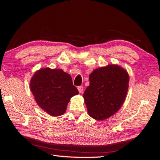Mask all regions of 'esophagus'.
<instances>
[{
  "mask_svg": "<svg viewBox=\"0 0 160 160\" xmlns=\"http://www.w3.org/2000/svg\"><path fill=\"white\" fill-rule=\"evenodd\" d=\"M78 91H79L80 93H82L83 90H84V88H83L82 86H79V87H78Z\"/></svg>",
  "mask_w": 160,
  "mask_h": 160,
  "instance_id": "esophagus-1",
  "label": "esophagus"
}]
</instances>
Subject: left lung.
Segmentation results:
<instances>
[{"label": "left lung", "mask_w": 160, "mask_h": 160, "mask_svg": "<svg viewBox=\"0 0 160 160\" xmlns=\"http://www.w3.org/2000/svg\"><path fill=\"white\" fill-rule=\"evenodd\" d=\"M89 81L83 94L88 113L95 120H105L123 104L128 88L127 71L110 64L95 69L89 75Z\"/></svg>", "instance_id": "left-lung-1"}]
</instances>
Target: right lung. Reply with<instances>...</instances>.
<instances>
[{"instance_id":"obj_1","label":"right lung","mask_w":160,"mask_h":160,"mask_svg":"<svg viewBox=\"0 0 160 160\" xmlns=\"http://www.w3.org/2000/svg\"><path fill=\"white\" fill-rule=\"evenodd\" d=\"M30 89L38 106L52 116L62 115L71 97L79 93L69 74L49 68L36 71Z\"/></svg>"}]
</instances>
